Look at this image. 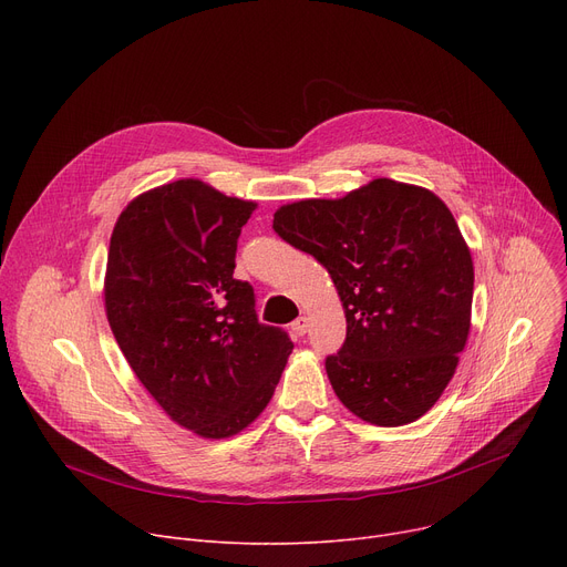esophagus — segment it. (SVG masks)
<instances>
[{"instance_id": "1", "label": "esophagus", "mask_w": 567, "mask_h": 567, "mask_svg": "<svg viewBox=\"0 0 567 567\" xmlns=\"http://www.w3.org/2000/svg\"><path fill=\"white\" fill-rule=\"evenodd\" d=\"M308 329H310V319L308 317H299V319L291 323L293 336H299V338H303L308 333Z\"/></svg>"}]
</instances>
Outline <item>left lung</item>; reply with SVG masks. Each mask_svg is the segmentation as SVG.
Listing matches in <instances>:
<instances>
[{
	"label": "left lung",
	"mask_w": 567,
	"mask_h": 567,
	"mask_svg": "<svg viewBox=\"0 0 567 567\" xmlns=\"http://www.w3.org/2000/svg\"><path fill=\"white\" fill-rule=\"evenodd\" d=\"M274 229L338 289L347 340L326 359L338 400L379 427L419 421L471 329L473 259L451 208L427 188L372 178L340 199L280 206Z\"/></svg>",
	"instance_id": "1"
}]
</instances>
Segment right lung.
Wrapping results in <instances>:
<instances>
[{"mask_svg":"<svg viewBox=\"0 0 567 567\" xmlns=\"http://www.w3.org/2000/svg\"><path fill=\"white\" fill-rule=\"evenodd\" d=\"M257 208L199 178L128 202L105 268V315L140 383L169 419L202 439L246 430L271 402L293 349L255 315L234 280L236 241Z\"/></svg>","mask_w":567,"mask_h":567,"instance_id":"add662e5","label":"right lung"}]
</instances>
